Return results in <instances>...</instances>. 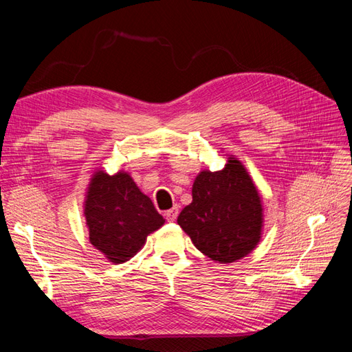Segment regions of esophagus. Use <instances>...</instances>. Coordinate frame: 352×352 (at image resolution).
<instances>
[{"label":"esophagus","mask_w":352,"mask_h":352,"mask_svg":"<svg viewBox=\"0 0 352 352\" xmlns=\"http://www.w3.org/2000/svg\"><path fill=\"white\" fill-rule=\"evenodd\" d=\"M177 214H179V208H177V207H173V208H170V210L166 211V219H167L168 221H175L176 217H177Z\"/></svg>","instance_id":"esophagus-1"}]
</instances>
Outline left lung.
Returning a JSON list of instances; mask_svg holds the SVG:
<instances>
[{
    "mask_svg": "<svg viewBox=\"0 0 352 352\" xmlns=\"http://www.w3.org/2000/svg\"><path fill=\"white\" fill-rule=\"evenodd\" d=\"M177 225L202 254L221 264L248 255L261 239L263 206L247 168L233 155L219 172L202 170L192 185V202Z\"/></svg>",
    "mask_w": 352,
    "mask_h": 352,
    "instance_id": "left-lung-1",
    "label": "left lung"
}]
</instances>
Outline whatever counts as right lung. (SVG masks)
Returning a JSON list of instances; mask_svg holds the SVG:
<instances>
[{"instance_id": "right-lung-1", "label": "right lung", "mask_w": 352, "mask_h": 352, "mask_svg": "<svg viewBox=\"0 0 352 352\" xmlns=\"http://www.w3.org/2000/svg\"><path fill=\"white\" fill-rule=\"evenodd\" d=\"M83 214L89 242L116 264L129 261L150 233L164 225L153 201L136 186L129 173L110 176L102 170L92 176Z\"/></svg>"}]
</instances>
